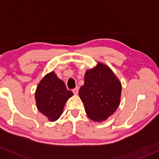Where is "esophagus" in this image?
Returning <instances> with one entry per match:
<instances>
[{"mask_svg":"<svg viewBox=\"0 0 159 159\" xmlns=\"http://www.w3.org/2000/svg\"><path fill=\"white\" fill-rule=\"evenodd\" d=\"M78 90H79V87H76L75 88H74V89H72V92H73V93L75 95H77L78 93Z\"/></svg>","mask_w":159,"mask_h":159,"instance_id":"1","label":"esophagus"}]
</instances>
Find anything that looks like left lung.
Masks as SVG:
<instances>
[{
  "label": "left lung",
  "instance_id": "1",
  "mask_svg": "<svg viewBox=\"0 0 159 159\" xmlns=\"http://www.w3.org/2000/svg\"><path fill=\"white\" fill-rule=\"evenodd\" d=\"M121 84L106 65L98 63L86 72L84 84L79 89L80 98L88 117L94 121H102L117 110L120 104Z\"/></svg>",
  "mask_w": 159,
  "mask_h": 159
}]
</instances>
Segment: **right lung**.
I'll return each mask as SVG.
<instances>
[{"label": "right lung", "instance_id": "add662e5", "mask_svg": "<svg viewBox=\"0 0 159 159\" xmlns=\"http://www.w3.org/2000/svg\"><path fill=\"white\" fill-rule=\"evenodd\" d=\"M73 93L68 90L64 81L57 77L54 72L47 74L38 84L35 92L36 104L38 110L55 121L62 114L66 101Z\"/></svg>", "mask_w": 159, "mask_h": 159}]
</instances>
